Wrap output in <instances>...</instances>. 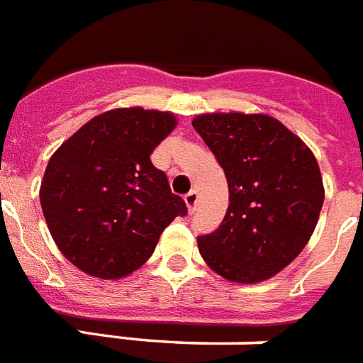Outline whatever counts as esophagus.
I'll return each instance as SVG.
<instances>
[{
    "mask_svg": "<svg viewBox=\"0 0 363 363\" xmlns=\"http://www.w3.org/2000/svg\"><path fill=\"white\" fill-rule=\"evenodd\" d=\"M185 206H187V210L189 213H193L196 208V202H199V195H196V191H189L187 195H185Z\"/></svg>",
    "mask_w": 363,
    "mask_h": 363,
    "instance_id": "34e87169",
    "label": "esophagus"
}]
</instances>
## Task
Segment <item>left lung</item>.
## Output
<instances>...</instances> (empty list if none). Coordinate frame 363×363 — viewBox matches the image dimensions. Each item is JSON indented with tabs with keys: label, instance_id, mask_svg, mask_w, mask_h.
Returning a JSON list of instances; mask_svg holds the SVG:
<instances>
[{
	"label": "left lung",
	"instance_id": "obj_1",
	"mask_svg": "<svg viewBox=\"0 0 363 363\" xmlns=\"http://www.w3.org/2000/svg\"><path fill=\"white\" fill-rule=\"evenodd\" d=\"M225 170L228 208L217 230L196 238L202 259L234 283H260L306 247L323 210L313 152L266 114H200L193 120Z\"/></svg>",
	"mask_w": 363,
	"mask_h": 363
}]
</instances>
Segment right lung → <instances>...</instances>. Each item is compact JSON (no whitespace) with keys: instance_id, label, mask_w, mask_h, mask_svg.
Masks as SVG:
<instances>
[{"instance_id":"add662e5","label":"right lung","mask_w":363,"mask_h":363,"mask_svg":"<svg viewBox=\"0 0 363 363\" xmlns=\"http://www.w3.org/2000/svg\"><path fill=\"white\" fill-rule=\"evenodd\" d=\"M174 127L170 112L114 108L89 120L50 157L40 208L60 251L84 274H133L174 217L187 213L150 159Z\"/></svg>"}]
</instances>
